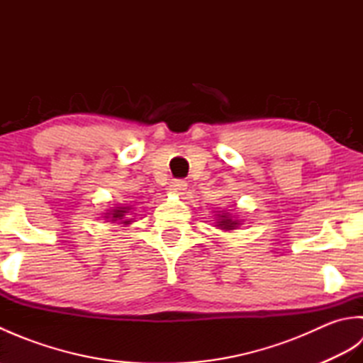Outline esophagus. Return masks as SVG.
<instances>
[{
	"mask_svg": "<svg viewBox=\"0 0 363 363\" xmlns=\"http://www.w3.org/2000/svg\"><path fill=\"white\" fill-rule=\"evenodd\" d=\"M168 190L174 195H184L187 190V182L186 181H173L172 184H169Z\"/></svg>",
	"mask_w": 363,
	"mask_h": 363,
	"instance_id": "1",
	"label": "esophagus"
}]
</instances>
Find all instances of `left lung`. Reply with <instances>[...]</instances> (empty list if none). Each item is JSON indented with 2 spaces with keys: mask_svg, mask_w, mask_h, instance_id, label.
Returning <instances> with one entry per match:
<instances>
[{
  "mask_svg": "<svg viewBox=\"0 0 363 363\" xmlns=\"http://www.w3.org/2000/svg\"><path fill=\"white\" fill-rule=\"evenodd\" d=\"M240 225L242 220H238L235 215L229 213V211H215V228L230 233V230L238 229Z\"/></svg>",
  "mask_w": 363,
  "mask_h": 363,
  "instance_id": "left-lung-1",
  "label": "left lung"
}]
</instances>
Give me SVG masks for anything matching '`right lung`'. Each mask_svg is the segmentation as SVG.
Listing matches in <instances>:
<instances>
[{
	"instance_id": "1",
	"label": "right lung",
	"mask_w": 363,
	"mask_h": 363,
	"mask_svg": "<svg viewBox=\"0 0 363 363\" xmlns=\"http://www.w3.org/2000/svg\"><path fill=\"white\" fill-rule=\"evenodd\" d=\"M133 217V206H128V204H117L111 207V209H107L104 213V220L106 221H112V223H118V225L129 226L133 225L135 221Z\"/></svg>"
}]
</instances>
